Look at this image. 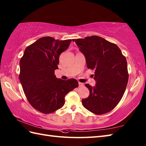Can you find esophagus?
<instances>
[{"label":"esophagus","instance_id":"1","mask_svg":"<svg viewBox=\"0 0 146 146\" xmlns=\"http://www.w3.org/2000/svg\"><path fill=\"white\" fill-rule=\"evenodd\" d=\"M78 85H79V86H83V83L79 82V83H78Z\"/></svg>","mask_w":146,"mask_h":146}]
</instances>
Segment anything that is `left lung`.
<instances>
[{"label": "left lung", "mask_w": 146, "mask_h": 146, "mask_svg": "<svg viewBox=\"0 0 146 146\" xmlns=\"http://www.w3.org/2000/svg\"><path fill=\"white\" fill-rule=\"evenodd\" d=\"M74 41L85 56L87 68L95 70L96 84L85 85L90 95L82 100L83 107L97 115L107 113L117 106L125 91L129 79L126 58L116 44L101 37Z\"/></svg>", "instance_id": "obj_1"}]
</instances>
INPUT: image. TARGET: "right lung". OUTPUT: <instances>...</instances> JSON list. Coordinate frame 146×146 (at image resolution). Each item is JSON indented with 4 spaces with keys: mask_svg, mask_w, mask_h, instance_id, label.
<instances>
[{
    "mask_svg": "<svg viewBox=\"0 0 146 146\" xmlns=\"http://www.w3.org/2000/svg\"><path fill=\"white\" fill-rule=\"evenodd\" d=\"M74 39H54L46 36L26 48L20 61L19 80L27 100L44 113L63 106L68 93L78 86L75 78L63 80L54 75L60 54Z\"/></svg>",
    "mask_w": 146,
    "mask_h": 146,
    "instance_id": "1",
    "label": "right lung"
}]
</instances>
